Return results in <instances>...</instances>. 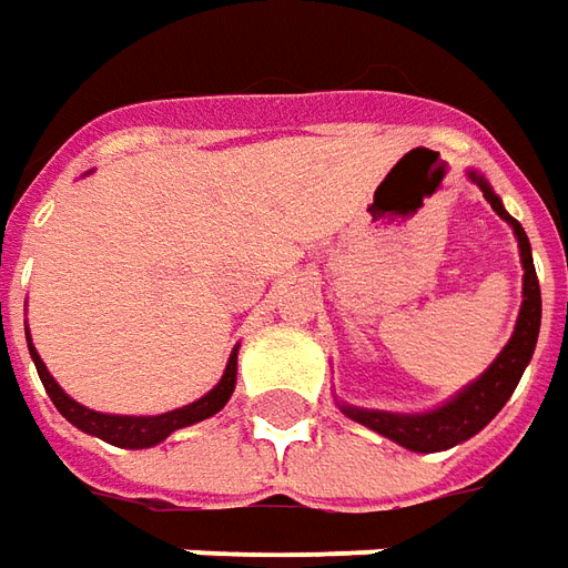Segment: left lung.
<instances>
[{
    "label": "left lung",
    "instance_id": "8db88e82",
    "mask_svg": "<svg viewBox=\"0 0 568 568\" xmlns=\"http://www.w3.org/2000/svg\"><path fill=\"white\" fill-rule=\"evenodd\" d=\"M470 179L483 187L486 201L500 219L510 222L516 241H519V256H523V306H519V318H516V331L510 343L504 346L495 365L488 367L486 374L476 383H470L460 396H455L448 405L429 410V414H389V410H365V408H343L346 417L358 420V424L377 429L386 439L405 445L410 452H445L457 442L476 436L483 426L498 414L507 398L514 396L516 383L523 377V371L529 365L535 343H538V327H541V287H538V275L531 265V246L529 237L523 232V225L516 222L504 206H500L498 194L488 187L483 175L470 172Z\"/></svg>",
    "mask_w": 568,
    "mask_h": 568
}]
</instances>
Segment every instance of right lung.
<instances>
[{
	"label": "right lung",
	"instance_id": "right-lung-1",
	"mask_svg": "<svg viewBox=\"0 0 568 568\" xmlns=\"http://www.w3.org/2000/svg\"><path fill=\"white\" fill-rule=\"evenodd\" d=\"M27 339H30V336H27ZM27 346H30L33 365H37L39 371V381H42L45 393H49V398L54 402V408L61 410V414H64L77 429L89 433V436H98V439L111 442V445H116V448H151V445L163 442L170 433H175V429L213 417L216 410L225 408V402H229L234 393V381H237V349H234L216 389H210L206 396L197 398V402H191V405H185V408H175L170 410V414H158V417L98 414V410L82 408L80 402H73V398H70L58 383H54L52 374L45 371L42 358H39L37 349H33V343H27Z\"/></svg>",
	"mask_w": 568,
	"mask_h": 568
}]
</instances>
